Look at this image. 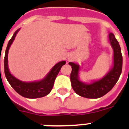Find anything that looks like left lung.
I'll return each instance as SVG.
<instances>
[{
    "label": "left lung",
    "instance_id": "obj_1",
    "mask_svg": "<svg viewBox=\"0 0 129 129\" xmlns=\"http://www.w3.org/2000/svg\"><path fill=\"white\" fill-rule=\"evenodd\" d=\"M110 42L114 49V66L107 75L101 80L91 83L84 84L78 80L79 66L74 63L70 62L72 66L70 80L72 88L78 95L86 98L97 99L104 96L112 90L121 74L122 69V56L121 49L114 35L112 33L109 34Z\"/></svg>",
    "mask_w": 129,
    "mask_h": 129
}]
</instances>
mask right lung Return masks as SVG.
<instances>
[{"label":"right lung","mask_w":129,"mask_h":129,"mask_svg":"<svg viewBox=\"0 0 129 129\" xmlns=\"http://www.w3.org/2000/svg\"><path fill=\"white\" fill-rule=\"evenodd\" d=\"M19 29L15 32L12 38L9 41L7 47L6 49L5 55L4 59V68H5V76L8 82L11 84V86H12L17 93H19L21 96L26 97V98H29V99L45 97L51 91L56 77L60 71L61 67L66 63V61H63L57 63L52 68L51 72L47 76V77L41 81L24 82L17 79L16 78H15L11 74L8 68V51H9L10 46L12 44L13 41H14L15 37L16 36V34L18 32Z\"/></svg>","instance_id":"add662e5"}]
</instances>
